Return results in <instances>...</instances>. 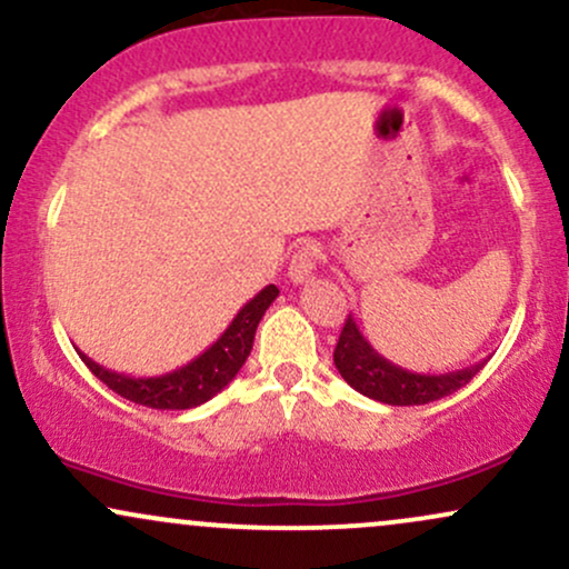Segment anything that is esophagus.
Instances as JSON below:
<instances>
[{
	"instance_id": "obj_1",
	"label": "esophagus",
	"mask_w": 569,
	"mask_h": 569,
	"mask_svg": "<svg viewBox=\"0 0 569 569\" xmlns=\"http://www.w3.org/2000/svg\"><path fill=\"white\" fill-rule=\"evenodd\" d=\"M321 257V248L316 243H305L293 251L291 262H289V278L293 283H307L312 276H316V262Z\"/></svg>"
}]
</instances>
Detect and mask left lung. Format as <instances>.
<instances>
[{"label":"left lung","mask_w":569,"mask_h":569,"mask_svg":"<svg viewBox=\"0 0 569 569\" xmlns=\"http://www.w3.org/2000/svg\"><path fill=\"white\" fill-rule=\"evenodd\" d=\"M485 363L487 361H479L473 367L447 371V375H417V371L401 369L371 348L352 316L345 321L335 348V367L342 380L361 396L375 398L388 407H417V403L452 396L455 390L466 388L485 369Z\"/></svg>","instance_id":"1"}]
</instances>
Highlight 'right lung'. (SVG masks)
Here are the masks:
<instances>
[{
	"mask_svg": "<svg viewBox=\"0 0 569 569\" xmlns=\"http://www.w3.org/2000/svg\"><path fill=\"white\" fill-rule=\"evenodd\" d=\"M278 286H264L262 291L253 299L240 307L238 316L232 318V323L227 326L224 335H221L211 348H206L198 358L184 363V367L166 371L158 377H130L112 371L101 363H96L93 358L84 356L82 350L80 358L84 361L93 375L107 385L109 390H114L117 396L128 398V401L141 403V407L152 409H192L200 403L211 401L213 396L221 393L234 380L240 367L246 363L248 352L253 348V335H257V326L262 321L267 307L276 302Z\"/></svg>",
	"mask_w": 569,
	"mask_h": 569,
	"instance_id": "add662e5",
	"label": "right lung"
}]
</instances>
